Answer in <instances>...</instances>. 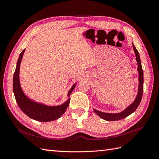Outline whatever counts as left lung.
Segmentation results:
<instances>
[{
    "label": "left lung",
    "instance_id": "obj_1",
    "mask_svg": "<svg viewBox=\"0 0 159 159\" xmlns=\"http://www.w3.org/2000/svg\"><path fill=\"white\" fill-rule=\"evenodd\" d=\"M133 50L135 53L136 56V60L138 64V71H139V91L137 95V98L134 102L129 106L125 109L123 111L119 113H103L99 111L98 110H94V112L98 115L100 117L106 120V121H118V120H121L124 118L127 117L129 115L133 113L134 111H135L137 107H139V104L141 103V101L143 97V70L142 69L141 66V62L140 60V57H139V52L136 48L134 47V44H133Z\"/></svg>",
    "mask_w": 159,
    "mask_h": 159
}]
</instances>
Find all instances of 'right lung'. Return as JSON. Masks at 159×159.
<instances>
[{
    "mask_svg": "<svg viewBox=\"0 0 159 159\" xmlns=\"http://www.w3.org/2000/svg\"><path fill=\"white\" fill-rule=\"evenodd\" d=\"M25 49L20 53L17 61L16 68L13 77V91L16 102L19 107L27 116L38 121L48 122L57 119L63 115L70 104V99L66 103L58 106H47L41 103L31 101L23 93L20 88L19 81V71H20V62ZM75 87V84L72 86L68 92V97Z\"/></svg>",
    "mask_w": 159,
    "mask_h": 159,
    "instance_id": "add662e5",
    "label": "right lung"
}]
</instances>
